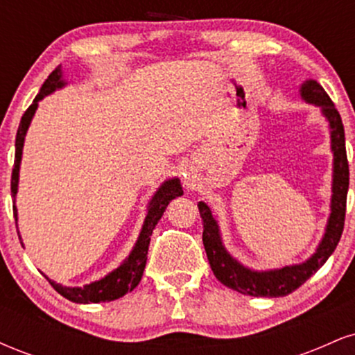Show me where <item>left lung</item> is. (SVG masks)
<instances>
[{
	"instance_id": "obj_1",
	"label": "left lung",
	"mask_w": 355,
	"mask_h": 355,
	"mask_svg": "<svg viewBox=\"0 0 355 355\" xmlns=\"http://www.w3.org/2000/svg\"><path fill=\"white\" fill-rule=\"evenodd\" d=\"M300 96L307 103L320 107L322 115L327 118L329 128H331V148L334 153L331 217L327 220L325 234L319 247H317L315 254L302 263L274 268V270L257 272L243 267L223 247L218 223L211 215L209 205L198 202V210H200L203 222V247H205L214 275L225 287L234 288L240 294L254 297H284L292 294L295 288H299L309 277H312L327 262L329 257L336 250L342 230H344L345 203H347L349 190V162L347 152H345L344 125H342L340 115L337 108L334 107L332 100L329 98L325 89L315 80H307L302 83Z\"/></svg>"
}]
</instances>
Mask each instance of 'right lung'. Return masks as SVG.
I'll return each mask as SVG.
<instances>
[{"instance_id": "1", "label": "right lung", "mask_w": 355, "mask_h": 355, "mask_svg": "<svg viewBox=\"0 0 355 355\" xmlns=\"http://www.w3.org/2000/svg\"><path fill=\"white\" fill-rule=\"evenodd\" d=\"M64 85L67 83L63 81L61 68L58 67L55 71H51V75L48 76L46 81L43 83L42 89H40V93L33 100V103L30 105V108H28L26 112H24V115L21 116V121H19V126H18V133H16L15 165H13V173H11V195H13V198L16 197V191H18L19 164H21L24 137H26L28 126H30L36 108H38V101L43 100L46 95H50V93L55 92V89L63 88ZM182 195H183V190L178 178H172V180H166L162 183V187L157 190V193L153 195V198L148 203V211H146L144 227H141V232L140 235H138V240L135 247H133V250L130 252V255L120 263V267H116L115 270L110 272V274L105 275L103 279L83 285V287H64V285L53 282V280H50L46 275H44L46 277V280L53 285V288H55L60 295H63L64 299L71 300V302H76V304L110 302V300H116L120 299V297H123L126 292H132L138 285V282L141 280V275H144L146 254H148V245H150V235H152L155 225H157L158 220H160L162 215H164L166 205H168L175 197H182ZM13 214H15V220H18V210H16V205H13ZM19 242H21V237H19Z\"/></svg>"}]
</instances>
